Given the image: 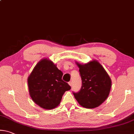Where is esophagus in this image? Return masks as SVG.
<instances>
[{"label":"esophagus","instance_id":"34e87169","mask_svg":"<svg viewBox=\"0 0 134 134\" xmlns=\"http://www.w3.org/2000/svg\"><path fill=\"white\" fill-rule=\"evenodd\" d=\"M69 85H70V86H72V82L70 81V82H69Z\"/></svg>","mask_w":134,"mask_h":134}]
</instances>
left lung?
<instances>
[{
    "mask_svg": "<svg viewBox=\"0 0 134 134\" xmlns=\"http://www.w3.org/2000/svg\"><path fill=\"white\" fill-rule=\"evenodd\" d=\"M79 68L82 87L73 95L79 104L87 109L98 107L109 97L111 80L100 63L93 60L85 64L76 63Z\"/></svg>",
    "mask_w": 134,
    "mask_h": 134,
    "instance_id": "obj_1",
    "label": "left lung"
}]
</instances>
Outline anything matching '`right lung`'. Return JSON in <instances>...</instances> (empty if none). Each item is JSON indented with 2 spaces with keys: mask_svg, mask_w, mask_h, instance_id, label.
<instances>
[{
  "mask_svg": "<svg viewBox=\"0 0 134 134\" xmlns=\"http://www.w3.org/2000/svg\"><path fill=\"white\" fill-rule=\"evenodd\" d=\"M63 73L47 58L42 59L28 77L30 95L35 103L44 109L57 107L65 91L71 89L62 80Z\"/></svg>",
  "mask_w": 134,
  "mask_h": 134,
  "instance_id": "add662e5",
  "label": "right lung"
}]
</instances>
